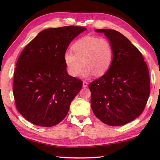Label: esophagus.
Returning <instances> with one entry per match:
<instances>
[{
	"mask_svg": "<svg viewBox=\"0 0 160 160\" xmlns=\"http://www.w3.org/2000/svg\"><path fill=\"white\" fill-rule=\"evenodd\" d=\"M88 83H87V82L85 81H83V88H87V86H88Z\"/></svg>",
	"mask_w": 160,
	"mask_h": 160,
	"instance_id": "obj_1",
	"label": "esophagus"
}]
</instances>
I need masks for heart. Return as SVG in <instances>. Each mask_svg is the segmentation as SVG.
<instances>
[{
  "instance_id": "b5f03b06",
  "label": "heart",
  "mask_w": 160,
  "mask_h": 160,
  "mask_svg": "<svg viewBox=\"0 0 160 160\" xmlns=\"http://www.w3.org/2000/svg\"><path fill=\"white\" fill-rule=\"evenodd\" d=\"M72 49L74 53L67 51L63 55L67 71L72 77L79 75L83 65V77L89 78L93 74L102 76L112 64L113 47L106 38L87 35L77 40Z\"/></svg>"
}]
</instances>
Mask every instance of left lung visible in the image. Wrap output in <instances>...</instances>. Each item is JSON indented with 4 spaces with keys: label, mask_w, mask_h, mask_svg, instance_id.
<instances>
[{
    "label": "left lung",
    "mask_w": 160,
    "mask_h": 160,
    "mask_svg": "<svg viewBox=\"0 0 160 160\" xmlns=\"http://www.w3.org/2000/svg\"><path fill=\"white\" fill-rule=\"evenodd\" d=\"M104 33L113 50L112 64L105 75L89 85L91 105L103 123L119 126L142 114L150 92L148 66L140 51L115 30L96 29Z\"/></svg>",
    "instance_id": "left-lung-1"
}]
</instances>
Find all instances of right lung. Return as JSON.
I'll return each mask as SVG.
<instances>
[{
  "mask_svg": "<svg viewBox=\"0 0 160 160\" xmlns=\"http://www.w3.org/2000/svg\"><path fill=\"white\" fill-rule=\"evenodd\" d=\"M86 30L72 26L47 28L22 51L12 91L17 109L28 122L52 127L65 118L83 83L68 74L63 55L71 42Z\"/></svg>",
  "mask_w": 160,
  "mask_h": 160,
  "instance_id": "1",
  "label": "right lung"
}]
</instances>
